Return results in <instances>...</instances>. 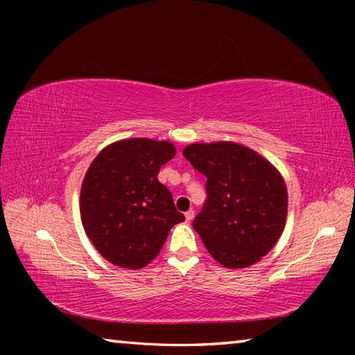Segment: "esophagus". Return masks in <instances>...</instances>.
<instances>
[{"mask_svg":"<svg viewBox=\"0 0 355 355\" xmlns=\"http://www.w3.org/2000/svg\"><path fill=\"white\" fill-rule=\"evenodd\" d=\"M194 209H188V211H186L184 213V218H186V220H188V222H191L192 219H194Z\"/></svg>","mask_w":355,"mask_h":355,"instance_id":"1","label":"esophagus"}]
</instances>
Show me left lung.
<instances>
[{"label":"left lung","mask_w":355,"mask_h":355,"mask_svg":"<svg viewBox=\"0 0 355 355\" xmlns=\"http://www.w3.org/2000/svg\"><path fill=\"white\" fill-rule=\"evenodd\" d=\"M183 156L207 177V200L192 227L227 268L257 263L284 232L288 194L275 167L233 142L191 144Z\"/></svg>","instance_id":"left-lung-1"}]
</instances>
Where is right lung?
I'll return each instance as SVG.
<instances>
[{
    "label": "right lung",
    "instance_id": "right-lung-1",
    "mask_svg": "<svg viewBox=\"0 0 355 355\" xmlns=\"http://www.w3.org/2000/svg\"><path fill=\"white\" fill-rule=\"evenodd\" d=\"M171 142L125 139L101 150L84 177L80 209L86 235L107 261L139 269L159 254L171 228L184 220L158 182L175 156Z\"/></svg>",
    "mask_w": 355,
    "mask_h": 355
}]
</instances>
